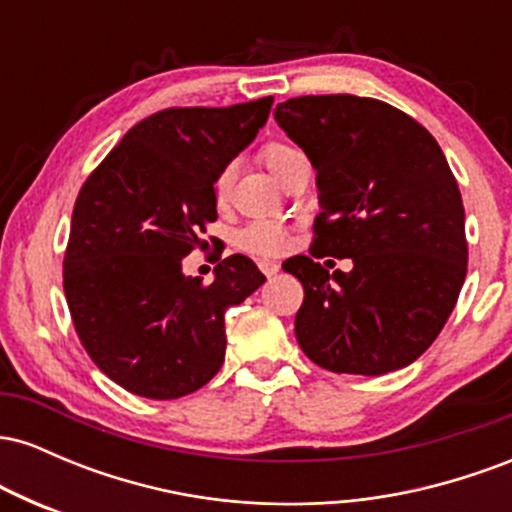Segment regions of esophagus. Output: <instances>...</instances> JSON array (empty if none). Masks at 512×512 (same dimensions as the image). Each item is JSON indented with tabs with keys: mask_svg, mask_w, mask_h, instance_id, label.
Returning a JSON list of instances; mask_svg holds the SVG:
<instances>
[{
	"mask_svg": "<svg viewBox=\"0 0 512 512\" xmlns=\"http://www.w3.org/2000/svg\"><path fill=\"white\" fill-rule=\"evenodd\" d=\"M260 269H262L264 276H274L276 272H279V264H274V262H260Z\"/></svg>",
	"mask_w": 512,
	"mask_h": 512,
	"instance_id": "esophagus-1",
	"label": "esophagus"
}]
</instances>
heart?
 Wrapping results in <instances>:
<instances>
[{"mask_svg": "<svg viewBox=\"0 0 512 512\" xmlns=\"http://www.w3.org/2000/svg\"><path fill=\"white\" fill-rule=\"evenodd\" d=\"M303 151L298 146H293L284 139H272V142L260 146V161L267 166L276 178H284L286 170L293 163L301 161ZM233 166H223L214 178V202L219 207H226L228 199H231V187H233ZM238 245L250 255L260 257H276L286 250L289 245V228L279 221H252L243 231L238 233Z\"/></svg>", "mask_w": 512, "mask_h": 512, "instance_id": "b5f03b06", "label": "heart"}]
</instances>
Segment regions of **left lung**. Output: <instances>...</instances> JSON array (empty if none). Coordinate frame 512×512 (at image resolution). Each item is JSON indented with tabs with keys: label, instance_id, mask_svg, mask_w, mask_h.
Wrapping results in <instances>:
<instances>
[{
	"label": "left lung",
	"instance_id": "left-lung-1",
	"mask_svg": "<svg viewBox=\"0 0 512 512\" xmlns=\"http://www.w3.org/2000/svg\"><path fill=\"white\" fill-rule=\"evenodd\" d=\"M274 117L317 170L313 248L354 262L332 274L313 257L284 262L305 291L303 354L332 373L409 366L443 330L467 276L462 195L445 154L424 125L375 98L298 96Z\"/></svg>",
	"mask_w": 512,
	"mask_h": 512
}]
</instances>
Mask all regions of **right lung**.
Listing matches in <instances>:
<instances>
[{
    "mask_svg": "<svg viewBox=\"0 0 512 512\" xmlns=\"http://www.w3.org/2000/svg\"><path fill=\"white\" fill-rule=\"evenodd\" d=\"M272 103L158 110L81 185L64 296L88 356L127 392L178 399L207 385L226 356L223 313L264 284L243 255L216 264L211 284L182 274V257L216 221V173L255 139Z\"/></svg>",
    "mask_w": 512,
    "mask_h": 512,
    "instance_id": "add662e5",
    "label": "right lung"
}]
</instances>
